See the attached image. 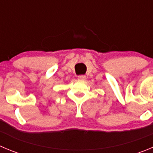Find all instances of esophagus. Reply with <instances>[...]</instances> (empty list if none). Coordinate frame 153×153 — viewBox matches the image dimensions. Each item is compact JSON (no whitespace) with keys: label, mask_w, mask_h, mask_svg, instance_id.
<instances>
[{"label":"esophagus","mask_w":153,"mask_h":153,"mask_svg":"<svg viewBox=\"0 0 153 153\" xmlns=\"http://www.w3.org/2000/svg\"><path fill=\"white\" fill-rule=\"evenodd\" d=\"M78 79L79 80V81H84V80L86 79V76H85V75H78Z\"/></svg>","instance_id":"obj_1"}]
</instances>
